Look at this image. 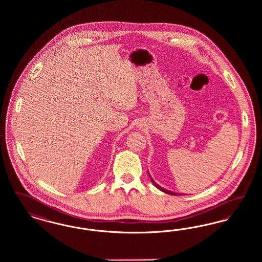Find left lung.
Instances as JSON below:
<instances>
[{
  "mask_svg": "<svg viewBox=\"0 0 262 262\" xmlns=\"http://www.w3.org/2000/svg\"><path fill=\"white\" fill-rule=\"evenodd\" d=\"M148 174H149L150 180H151V182L153 183V185L155 186V187H157L158 189H160L161 191L163 192H165V193H168V194H172V195H177V194H182V193H177V192H174V191H171V190H169V189H166V188H164V187H161V186H159L158 184H156L155 182H154V180L151 178V176H150L149 172H147ZM185 194V193H184Z\"/></svg>",
  "mask_w": 262,
  "mask_h": 262,
  "instance_id": "obj_1",
  "label": "left lung"
}]
</instances>
